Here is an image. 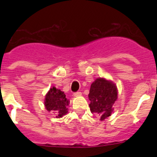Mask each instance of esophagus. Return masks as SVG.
Returning a JSON list of instances; mask_svg holds the SVG:
<instances>
[{
  "mask_svg": "<svg viewBox=\"0 0 157 157\" xmlns=\"http://www.w3.org/2000/svg\"><path fill=\"white\" fill-rule=\"evenodd\" d=\"M82 95V93L81 92H75L74 93V96L75 97H79V96Z\"/></svg>",
  "mask_w": 157,
  "mask_h": 157,
  "instance_id": "esophagus-1",
  "label": "esophagus"
}]
</instances>
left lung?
<instances>
[{
    "mask_svg": "<svg viewBox=\"0 0 157 157\" xmlns=\"http://www.w3.org/2000/svg\"><path fill=\"white\" fill-rule=\"evenodd\" d=\"M117 87L112 81L104 78H98L91 84L89 99L90 101V108L93 113L101 117L102 121L111 116L113 105L118 98Z\"/></svg>",
    "mask_w": 157,
    "mask_h": 157,
    "instance_id": "1",
    "label": "left lung"
}]
</instances>
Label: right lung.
<instances>
[{"label": "right lung", "mask_w": 157, "mask_h": 157, "mask_svg": "<svg viewBox=\"0 0 157 157\" xmlns=\"http://www.w3.org/2000/svg\"><path fill=\"white\" fill-rule=\"evenodd\" d=\"M69 105V101L63 91L56 87L51 88L45 95V106L48 112H53L56 117H62L68 112L67 107Z\"/></svg>", "instance_id": "right-lung-1"}]
</instances>
